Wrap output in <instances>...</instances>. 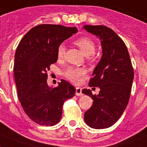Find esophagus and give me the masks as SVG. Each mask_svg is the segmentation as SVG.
<instances>
[{
	"label": "esophagus",
	"instance_id": "1",
	"mask_svg": "<svg viewBox=\"0 0 147 147\" xmlns=\"http://www.w3.org/2000/svg\"><path fill=\"white\" fill-rule=\"evenodd\" d=\"M76 96H81L83 95L82 94V89L81 88H76Z\"/></svg>",
	"mask_w": 147,
	"mask_h": 147
}]
</instances>
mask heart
Returning <instances> with one entry per match:
<instances>
[{"label":"heart","mask_w":147,"mask_h":147,"mask_svg":"<svg viewBox=\"0 0 147 147\" xmlns=\"http://www.w3.org/2000/svg\"><path fill=\"white\" fill-rule=\"evenodd\" d=\"M75 45H77L82 51V52L85 56H90L95 51V45L92 40L88 37H81L76 39L75 41ZM65 45L64 44L59 45L57 49V58L62 59L65 56ZM68 80H69L74 83H78L81 81L82 76L85 75V70L80 68L69 67L65 70L63 73Z\"/></svg>","instance_id":"1"}]
</instances>
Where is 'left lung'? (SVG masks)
Returning a JSON list of instances; mask_svg holds the SVG:
<instances>
[{
    "label": "left lung",
    "mask_w": 147,
    "mask_h": 147,
    "mask_svg": "<svg viewBox=\"0 0 147 147\" xmlns=\"http://www.w3.org/2000/svg\"><path fill=\"white\" fill-rule=\"evenodd\" d=\"M83 28L101 40L102 57L93 71L90 87H99L93 95L90 89L82 93L93 99L92 107L84 115L94 129H104L116 122L127 107L134 80V69L124 41L113 29L104 26L86 25Z\"/></svg>",
    "instance_id": "8db88e82"
}]
</instances>
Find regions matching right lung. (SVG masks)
<instances>
[{
    "mask_svg": "<svg viewBox=\"0 0 147 147\" xmlns=\"http://www.w3.org/2000/svg\"><path fill=\"white\" fill-rule=\"evenodd\" d=\"M78 32L76 27L43 24L28 31L16 51L14 78L22 109L32 121L53 126L60 121L63 103L76 89L62 79L57 88L47 84L50 65L57 61L59 45Z\"/></svg>",
    "mask_w": 147,
    "mask_h": 147,
    "instance_id": "1",
    "label": "right lung"
}]
</instances>
